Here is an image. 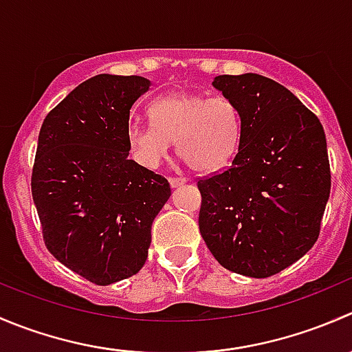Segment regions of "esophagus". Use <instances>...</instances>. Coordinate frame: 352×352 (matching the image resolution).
<instances>
[{"label": "esophagus", "instance_id": "1", "mask_svg": "<svg viewBox=\"0 0 352 352\" xmlns=\"http://www.w3.org/2000/svg\"><path fill=\"white\" fill-rule=\"evenodd\" d=\"M168 182H170V187H172V189H177V187L184 186L187 180L184 179V177H172V179H168Z\"/></svg>", "mask_w": 352, "mask_h": 352}]
</instances>
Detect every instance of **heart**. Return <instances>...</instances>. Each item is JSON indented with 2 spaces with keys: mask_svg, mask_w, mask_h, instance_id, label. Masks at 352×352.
I'll return each instance as SVG.
<instances>
[{
  "mask_svg": "<svg viewBox=\"0 0 352 352\" xmlns=\"http://www.w3.org/2000/svg\"><path fill=\"white\" fill-rule=\"evenodd\" d=\"M151 120H133L127 143L134 158L156 168L177 141L179 155L197 172H214L235 158L242 141V116L225 95L170 94L150 107Z\"/></svg>",
  "mask_w": 352,
  "mask_h": 352,
  "instance_id": "heart-1",
  "label": "heart"
}]
</instances>
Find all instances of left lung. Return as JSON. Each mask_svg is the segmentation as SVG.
Returning a JSON list of instances; mask_svg holds the SVG:
<instances>
[{
  "mask_svg": "<svg viewBox=\"0 0 352 352\" xmlns=\"http://www.w3.org/2000/svg\"><path fill=\"white\" fill-rule=\"evenodd\" d=\"M212 87L239 105L242 141L230 168L197 182L199 230L223 267L269 278L303 257L320 233L330 194L324 127L262 74H221Z\"/></svg>",
  "mask_w": 352,
  "mask_h": 352,
  "instance_id": "1",
  "label": "left lung"
}]
</instances>
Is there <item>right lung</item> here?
Wrapping results in <instances>:
<instances>
[{"instance_id": "1", "label": "right lung", "mask_w": 352, "mask_h": 352, "mask_svg": "<svg viewBox=\"0 0 352 352\" xmlns=\"http://www.w3.org/2000/svg\"><path fill=\"white\" fill-rule=\"evenodd\" d=\"M151 81L97 74L47 113L38 133L32 197L49 252L100 286L144 265L168 180L129 160V112Z\"/></svg>"}]
</instances>
